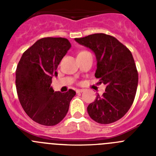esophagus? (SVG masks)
<instances>
[{
  "label": "esophagus",
  "mask_w": 156,
  "mask_h": 156,
  "mask_svg": "<svg viewBox=\"0 0 156 156\" xmlns=\"http://www.w3.org/2000/svg\"><path fill=\"white\" fill-rule=\"evenodd\" d=\"M83 89H77L76 90V93H82V92H83Z\"/></svg>",
  "instance_id": "1"
}]
</instances>
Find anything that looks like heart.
I'll return each mask as SVG.
<instances>
[{"label": "heart", "mask_w": 156, "mask_h": 156, "mask_svg": "<svg viewBox=\"0 0 156 156\" xmlns=\"http://www.w3.org/2000/svg\"><path fill=\"white\" fill-rule=\"evenodd\" d=\"M87 53H89V52L87 51H80L79 53H78L77 56H78V55H84V54H87Z\"/></svg>", "instance_id": "b5f03b06"}]
</instances>
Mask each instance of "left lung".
<instances>
[{
	"mask_svg": "<svg viewBox=\"0 0 156 156\" xmlns=\"http://www.w3.org/2000/svg\"><path fill=\"white\" fill-rule=\"evenodd\" d=\"M80 44L89 48L97 58L95 77L106 85L105 92L97 95L87 107L93 120L109 124L128 112L134 100L138 73L130 51L112 36L94 34L76 38Z\"/></svg>",
	"mask_w": 156,
	"mask_h": 156,
	"instance_id": "obj_1",
	"label": "left lung"
}]
</instances>
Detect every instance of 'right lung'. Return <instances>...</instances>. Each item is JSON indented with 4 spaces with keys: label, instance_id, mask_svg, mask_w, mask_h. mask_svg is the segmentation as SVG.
Instances as JSON below:
<instances>
[{
    "label": "right lung",
    "instance_id": "add662e5",
    "mask_svg": "<svg viewBox=\"0 0 156 156\" xmlns=\"http://www.w3.org/2000/svg\"><path fill=\"white\" fill-rule=\"evenodd\" d=\"M71 48L66 38L44 37L23 54L16 71L18 97L26 113L44 126H55L68 112L76 91L55 92L51 87L53 76L62 58Z\"/></svg>",
    "mask_w": 156,
    "mask_h": 156
}]
</instances>
